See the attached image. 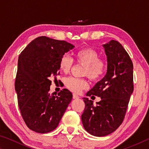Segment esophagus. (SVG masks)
<instances>
[{"mask_svg":"<svg viewBox=\"0 0 149 149\" xmlns=\"http://www.w3.org/2000/svg\"><path fill=\"white\" fill-rule=\"evenodd\" d=\"M79 98V96H77V95L75 94H73V99H78Z\"/></svg>","mask_w":149,"mask_h":149,"instance_id":"esophagus-1","label":"esophagus"}]
</instances>
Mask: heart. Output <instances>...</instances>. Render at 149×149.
Segmentation results:
<instances>
[{"instance_id":"obj_1","label":"heart","mask_w":149,"mask_h":149,"mask_svg":"<svg viewBox=\"0 0 149 149\" xmlns=\"http://www.w3.org/2000/svg\"><path fill=\"white\" fill-rule=\"evenodd\" d=\"M75 60L78 64L85 65L83 75L87 76L91 80H99L104 74L106 62L100 58L99 52L93 48L86 47L78 50L75 54ZM74 64V60L68 54H64L60 60L59 68L62 72L67 74L70 72ZM65 85L68 89L77 93L88 87L86 79L72 77L65 79Z\"/></svg>"}]
</instances>
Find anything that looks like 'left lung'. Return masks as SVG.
<instances>
[{"label": "left lung", "instance_id": "left-lung-1", "mask_svg": "<svg viewBox=\"0 0 149 149\" xmlns=\"http://www.w3.org/2000/svg\"><path fill=\"white\" fill-rule=\"evenodd\" d=\"M102 47L107 56V72L86 94L101 100L94 106L93 100L84 98L85 107L81 115L85 130L97 137L109 135L122 124L133 91V65L129 54L114 40Z\"/></svg>", "mask_w": 149, "mask_h": 149}]
</instances>
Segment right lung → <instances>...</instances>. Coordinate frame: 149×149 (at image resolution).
Returning a JSON list of instances; mask_svg holds the SVG:
<instances>
[{
  "mask_svg": "<svg viewBox=\"0 0 149 149\" xmlns=\"http://www.w3.org/2000/svg\"><path fill=\"white\" fill-rule=\"evenodd\" d=\"M74 46L65 41L41 36L19 54L15 89L20 112L30 130L46 133L58 125L72 93L67 89L50 94L51 77L59 75V62Z\"/></svg>",
  "mask_w": 149,
  "mask_h": 149,
  "instance_id": "1",
  "label": "right lung"
}]
</instances>
